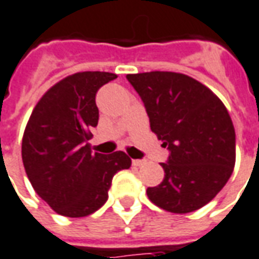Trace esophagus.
<instances>
[{"label": "esophagus", "mask_w": 259, "mask_h": 259, "mask_svg": "<svg viewBox=\"0 0 259 259\" xmlns=\"http://www.w3.org/2000/svg\"><path fill=\"white\" fill-rule=\"evenodd\" d=\"M132 164L135 165V167H142L146 164V161L144 160H132Z\"/></svg>", "instance_id": "34e87169"}]
</instances>
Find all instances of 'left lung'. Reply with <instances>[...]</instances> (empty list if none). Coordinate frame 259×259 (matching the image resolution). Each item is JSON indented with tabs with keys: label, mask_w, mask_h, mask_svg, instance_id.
<instances>
[{
	"label": "left lung",
	"mask_w": 259,
	"mask_h": 259,
	"mask_svg": "<svg viewBox=\"0 0 259 259\" xmlns=\"http://www.w3.org/2000/svg\"><path fill=\"white\" fill-rule=\"evenodd\" d=\"M144 102L150 127L169 150L164 180L148 199L171 213H189L214 198L233 174L236 132L224 104L192 77L172 71L127 74Z\"/></svg>",
	"instance_id": "left-lung-1"
}]
</instances>
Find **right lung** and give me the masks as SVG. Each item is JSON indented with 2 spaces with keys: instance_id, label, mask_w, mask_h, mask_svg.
Wrapping results in <instances>:
<instances>
[{
  "instance_id": "1",
  "label": "right lung",
  "mask_w": 259,
  "mask_h": 259,
  "mask_svg": "<svg viewBox=\"0 0 259 259\" xmlns=\"http://www.w3.org/2000/svg\"><path fill=\"white\" fill-rule=\"evenodd\" d=\"M82 71L54 84L32 111L22 137V161L36 193L56 213L84 218L108 200L113 175L132 165L123 151L92 153L91 129L98 124L97 92L116 78Z\"/></svg>"
}]
</instances>
